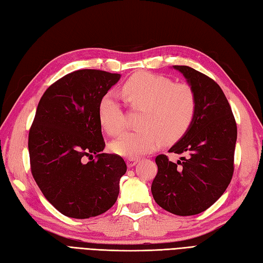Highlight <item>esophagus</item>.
Instances as JSON below:
<instances>
[{"label":"esophagus","mask_w":263,"mask_h":263,"mask_svg":"<svg viewBox=\"0 0 263 263\" xmlns=\"http://www.w3.org/2000/svg\"><path fill=\"white\" fill-rule=\"evenodd\" d=\"M138 159H136V158H129L126 160V164H127V166L129 167H132V166H134L136 165L137 163H138Z\"/></svg>","instance_id":"1"}]
</instances>
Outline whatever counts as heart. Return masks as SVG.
<instances>
[{
	"label": "heart",
	"mask_w": 263,
	"mask_h": 263,
	"mask_svg": "<svg viewBox=\"0 0 263 263\" xmlns=\"http://www.w3.org/2000/svg\"><path fill=\"white\" fill-rule=\"evenodd\" d=\"M126 104L142 110L138 131L127 132L110 143L111 152L124 158L151 153L162 143L176 142L189 131L197 113V97L186 84H174L163 76L139 72L121 87ZM100 123L110 136H119L125 124L124 111L118 98L105 93L98 106Z\"/></svg>",
	"instance_id": "b5f03b06"
}]
</instances>
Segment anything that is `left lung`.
I'll use <instances>...</instances> for the list:
<instances>
[{
  "mask_svg": "<svg viewBox=\"0 0 263 263\" xmlns=\"http://www.w3.org/2000/svg\"><path fill=\"white\" fill-rule=\"evenodd\" d=\"M173 67L196 93L197 113L189 131L169 150L185 157L176 163L165 154L156 158L151 191L161 208L185 217L205 211L227 190L234 170L237 123L215 81L190 66Z\"/></svg>",
  "mask_w": 263,
  "mask_h": 263,
  "instance_id": "left-lung-1",
  "label": "left lung"
}]
</instances>
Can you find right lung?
<instances>
[{
  "mask_svg": "<svg viewBox=\"0 0 263 263\" xmlns=\"http://www.w3.org/2000/svg\"><path fill=\"white\" fill-rule=\"evenodd\" d=\"M120 78L74 71L50 85L39 102L29 132L31 172L46 200L66 217H97L118 199L126 164L118 154L101 153L105 142L98 106Z\"/></svg>",
  "mask_w": 263,
  "mask_h": 263,
  "instance_id": "1",
  "label": "right lung"
}]
</instances>
